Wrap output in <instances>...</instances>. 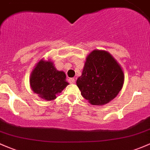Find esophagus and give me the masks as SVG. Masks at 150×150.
Instances as JSON below:
<instances>
[{"label": "esophagus", "instance_id": "34e87169", "mask_svg": "<svg viewBox=\"0 0 150 150\" xmlns=\"http://www.w3.org/2000/svg\"><path fill=\"white\" fill-rule=\"evenodd\" d=\"M68 81L70 83H75V79L74 78H69L68 79Z\"/></svg>", "mask_w": 150, "mask_h": 150}]
</instances>
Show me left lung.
Masks as SVG:
<instances>
[{
  "mask_svg": "<svg viewBox=\"0 0 150 150\" xmlns=\"http://www.w3.org/2000/svg\"><path fill=\"white\" fill-rule=\"evenodd\" d=\"M124 80L123 71L113 56L106 51L94 50L86 57L76 85L90 104L101 106L117 96Z\"/></svg>",
  "mask_w": 150,
  "mask_h": 150,
  "instance_id": "8db88e82",
  "label": "left lung"
}]
</instances>
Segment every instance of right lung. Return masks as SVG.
<instances>
[{
	"mask_svg": "<svg viewBox=\"0 0 150 150\" xmlns=\"http://www.w3.org/2000/svg\"><path fill=\"white\" fill-rule=\"evenodd\" d=\"M66 78L65 73L56 70L52 62L41 59L31 72L30 85L33 92L40 97L51 101L55 99L56 95L69 84Z\"/></svg>",
	"mask_w": 150,
	"mask_h": 150,
	"instance_id": "1",
	"label": "right lung"
}]
</instances>
